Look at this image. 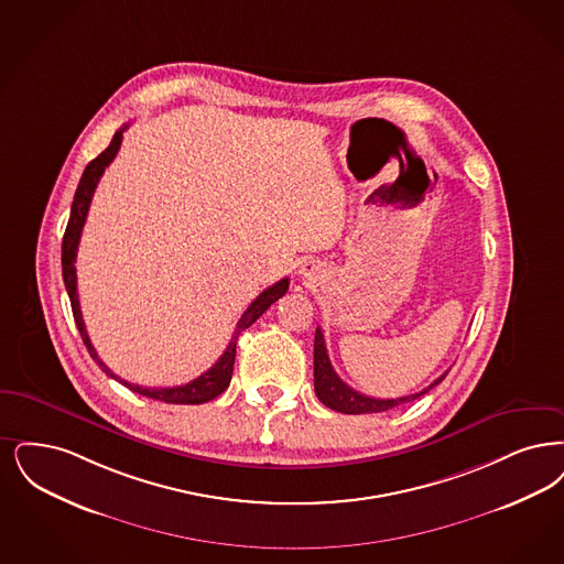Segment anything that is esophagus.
<instances>
[{
	"label": "esophagus",
	"instance_id": "1",
	"mask_svg": "<svg viewBox=\"0 0 564 564\" xmlns=\"http://www.w3.org/2000/svg\"><path fill=\"white\" fill-rule=\"evenodd\" d=\"M300 274H302L306 281H313L316 274H318V267H316L315 262H304L302 269H300Z\"/></svg>",
	"mask_w": 564,
	"mask_h": 564
}]
</instances>
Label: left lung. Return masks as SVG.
Returning a JSON list of instances; mask_svg holds the SVG:
<instances>
[{
  "instance_id": "left-lung-1",
  "label": "left lung",
  "mask_w": 564,
  "mask_h": 564,
  "mask_svg": "<svg viewBox=\"0 0 564 564\" xmlns=\"http://www.w3.org/2000/svg\"><path fill=\"white\" fill-rule=\"evenodd\" d=\"M449 371H445L441 378H436L434 382L430 383L429 388L415 392V394H406V397H399V399H376V397H365L361 392L352 390L348 383L341 382L338 373L334 371L327 348H325V338L321 327L315 332V392L318 401L334 411L339 413H350V415H359V413H380V411H388L394 406L403 405V403H411L420 397H424L430 392V388H434L436 383L443 382L445 376Z\"/></svg>"
}]
</instances>
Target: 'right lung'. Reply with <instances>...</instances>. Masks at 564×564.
I'll list each match as a JSON object with an SVG mask.
<instances>
[{"instance_id": "1", "label": "right lung", "mask_w": 564, "mask_h": 564, "mask_svg": "<svg viewBox=\"0 0 564 564\" xmlns=\"http://www.w3.org/2000/svg\"><path fill=\"white\" fill-rule=\"evenodd\" d=\"M128 123L123 128H119L115 132L111 144L98 155L96 159H91L90 163L86 165L84 174H82V181L77 184V191H75V197H73V205H70V218H68L67 230H65V237H63V279H65V288H67L68 300H70V308H73V318L77 323V329L82 334V339L90 352L91 359L100 365V369L111 376L113 380H117L123 386H128L132 392H138L142 397H149V399H155V401H163V403H172V405H202L207 403L212 399H216L218 394H223L230 378H232V365H235V352H237V339L239 334L243 329H248L251 323H256L260 316L264 315L269 311L272 302H276L279 297H283L288 288H290V279H281L276 281L274 285H271L269 290L260 293L251 304L248 306V311L241 316V321L237 323V329L232 334V338L226 346L225 355L214 362L205 373H202L199 378H195L193 382L182 383V386H172V388H142V386H135V383L126 382L121 380L119 376H115L113 371L100 361V357L96 355L94 346H91L90 338H88V332H86V325H84V318H82V311H79V297H77V274H75V260H77V248H79V239H82V230L86 225V216H88V209H90L91 195L98 186L100 176L105 174V167H109V163L113 161L119 147H121V140H123V132H126Z\"/></svg>"}]
</instances>
